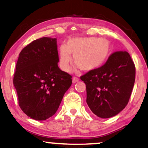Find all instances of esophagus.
Listing matches in <instances>:
<instances>
[{
  "mask_svg": "<svg viewBox=\"0 0 148 148\" xmlns=\"http://www.w3.org/2000/svg\"><path fill=\"white\" fill-rule=\"evenodd\" d=\"M78 80H79V79H78V78H76V77H73V78H72L73 83H76V82L78 81Z\"/></svg>",
  "mask_w": 148,
  "mask_h": 148,
  "instance_id": "obj_1",
  "label": "esophagus"
}]
</instances>
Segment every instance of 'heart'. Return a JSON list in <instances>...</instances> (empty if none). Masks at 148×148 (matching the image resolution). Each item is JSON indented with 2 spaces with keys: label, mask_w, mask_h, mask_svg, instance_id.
I'll return each instance as SVG.
<instances>
[{
  "label": "heart",
  "mask_w": 148,
  "mask_h": 148,
  "mask_svg": "<svg viewBox=\"0 0 148 148\" xmlns=\"http://www.w3.org/2000/svg\"><path fill=\"white\" fill-rule=\"evenodd\" d=\"M111 52V44L104 38L76 37L70 39L59 49V65L64 72H70L74 63L85 72L96 70L106 62Z\"/></svg>",
  "instance_id": "1"
}]
</instances>
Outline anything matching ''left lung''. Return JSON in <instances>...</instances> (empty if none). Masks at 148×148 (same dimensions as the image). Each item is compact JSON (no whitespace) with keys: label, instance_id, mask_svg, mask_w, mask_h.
Here are the masks:
<instances>
[{"label":"left lung","instance_id":"1","mask_svg":"<svg viewBox=\"0 0 148 148\" xmlns=\"http://www.w3.org/2000/svg\"><path fill=\"white\" fill-rule=\"evenodd\" d=\"M80 79L86 85L91 111L101 118H109L128 103L135 80V65L128 52L117 51L102 66L87 72Z\"/></svg>","mask_w":148,"mask_h":148}]
</instances>
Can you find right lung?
Masks as SVG:
<instances>
[{
    "mask_svg": "<svg viewBox=\"0 0 148 148\" xmlns=\"http://www.w3.org/2000/svg\"><path fill=\"white\" fill-rule=\"evenodd\" d=\"M57 39L42 37L20 52L14 85L22 111L35 120L55 115L65 93L72 85V76L58 66Z\"/></svg>",
    "mask_w": 148,
    "mask_h": 148,
    "instance_id": "obj_1",
    "label": "right lung"
}]
</instances>
